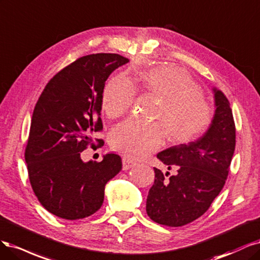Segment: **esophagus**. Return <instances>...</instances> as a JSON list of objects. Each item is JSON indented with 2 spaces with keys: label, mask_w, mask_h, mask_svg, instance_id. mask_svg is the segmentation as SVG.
I'll list each match as a JSON object with an SVG mask.
<instances>
[{
  "label": "esophagus",
  "mask_w": 260,
  "mask_h": 260,
  "mask_svg": "<svg viewBox=\"0 0 260 260\" xmlns=\"http://www.w3.org/2000/svg\"><path fill=\"white\" fill-rule=\"evenodd\" d=\"M122 162H123V171H127V170L132 169V167L136 166V162H134V161H132V160H129V158H126V157H124Z\"/></svg>",
  "instance_id": "obj_1"
}]
</instances>
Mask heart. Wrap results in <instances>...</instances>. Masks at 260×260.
Here are the masks:
<instances>
[{
  "label": "heart",
  "instance_id": "obj_1",
  "mask_svg": "<svg viewBox=\"0 0 260 260\" xmlns=\"http://www.w3.org/2000/svg\"><path fill=\"white\" fill-rule=\"evenodd\" d=\"M139 84L142 89L161 99L154 114L159 124L126 121L114 127L110 136L111 146L126 156L140 158L160 148L164 133L175 144L190 142L205 133L213 123L212 107L185 70L177 67L148 70L140 74ZM134 99L135 89L132 83L123 77H115L103 90V109L108 116L116 118L128 110Z\"/></svg>",
  "mask_w": 260,
  "mask_h": 260
}]
</instances>
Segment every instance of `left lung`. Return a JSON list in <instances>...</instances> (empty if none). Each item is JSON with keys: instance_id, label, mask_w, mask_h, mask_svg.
<instances>
[{"instance_id": "obj_1", "label": "left lung", "mask_w": 260, "mask_h": 260, "mask_svg": "<svg viewBox=\"0 0 260 260\" xmlns=\"http://www.w3.org/2000/svg\"><path fill=\"white\" fill-rule=\"evenodd\" d=\"M214 120L202 137L157 153V158L177 173L164 175L154 167L146 211L153 221L181 227L202 216L220 193L236 149V125L227 97L213 88Z\"/></svg>"}]
</instances>
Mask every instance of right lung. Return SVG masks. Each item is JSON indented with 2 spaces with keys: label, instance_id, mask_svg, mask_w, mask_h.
<instances>
[{
  "label": "right lung",
  "instance_id": "1",
  "mask_svg": "<svg viewBox=\"0 0 260 260\" xmlns=\"http://www.w3.org/2000/svg\"><path fill=\"white\" fill-rule=\"evenodd\" d=\"M129 60L118 54L81 57L58 72L42 91L31 120L24 158L31 187L49 213L82 219L102 207L106 183L122 170L120 155L83 162L103 129L102 97L107 79ZM102 146L103 140L96 139Z\"/></svg>",
  "mask_w": 260,
  "mask_h": 260
}]
</instances>
